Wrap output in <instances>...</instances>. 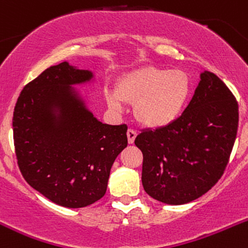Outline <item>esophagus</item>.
I'll return each instance as SVG.
<instances>
[{
  "mask_svg": "<svg viewBox=\"0 0 248 248\" xmlns=\"http://www.w3.org/2000/svg\"><path fill=\"white\" fill-rule=\"evenodd\" d=\"M136 137H137L136 131H133V129H128V131H127V139H128L129 144L134 143V140H136Z\"/></svg>",
  "mask_w": 248,
  "mask_h": 248,
  "instance_id": "34e87169",
  "label": "esophagus"
}]
</instances>
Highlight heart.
<instances>
[{
  "mask_svg": "<svg viewBox=\"0 0 248 248\" xmlns=\"http://www.w3.org/2000/svg\"><path fill=\"white\" fill-rule=\"evenodd\" d=\"M188 74L154 66H144L124 74L117 81L116 91H108L111 109L121 111L124 102L134 104V117L144 127L165 128L174 124L191 98Z\"/></svg>",
  "mask_w": 248,
  "mask_h": 248,
  "instance_id": "1",
  "label": "heart"
}]
</instances>
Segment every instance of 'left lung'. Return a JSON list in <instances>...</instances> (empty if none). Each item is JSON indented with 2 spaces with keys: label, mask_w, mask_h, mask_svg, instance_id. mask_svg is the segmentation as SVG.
Here are the masks:
<instances>
[{
  "label": "left lung",
  "mask_w": 248,
  "mask_h": 248,
  "mask_svg": "<svg viewBox=\"0 0 248 248\" xmlns=\"http://www.w3.org/2000/svg\"><path fill=\"white\" fill-rule=\"evenodd\" d=\"M237 124L239 105L229 88L213 73H201L182 116L134 140L143 153L145 193L167 205H184L207 193L224 173Z\"/></svg>",
  "instance_id": "obj_1"
}]
</instances>
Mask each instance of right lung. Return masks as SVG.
Masks as SVG:
<instances>
[{
	"label": "right lung",
	"mask_w": 248,
	"mask_h": 248,
	"mask_svg": "<svg viewBox=\"0 0 248 248\" xmlns=\"http://www.w3.org/2000/svg\"><path fill=\"white\" fill-rule=\"evenodd\" d=\"M93 78L63 62L29 82L14 108L19 170L35 190L63 207L102 199L112 163L127 146L126 124L100 122L73 87Z\"/></svg>",
	"instance_id": "right-lung-1"
}]
</instances>
